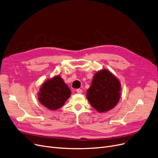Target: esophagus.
Listing matches in <instances>:
<instances>
[{
    "instance_id": "obj_1",
    "label": "esophagus",
    "mask_w": 158,
    "mask_h": 158,
    "mask_svg": "<svg viewBox=\"0 0 158 158\" xmlns=\"http://www.w3.org/2000/svg\"><path fill=\"white\" fill-rule=\"evenodd\" d=\"M76 92L78 93V94H82L83 93V90L82 89H80V88H78L76 90Z\"/></svg>"
}]
</instances>
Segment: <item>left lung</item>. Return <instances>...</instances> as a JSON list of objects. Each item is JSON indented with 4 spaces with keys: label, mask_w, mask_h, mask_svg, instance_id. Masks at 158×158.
I'll return each mask as SVG.
<instances>
[{
    "label": "left lung",
    "mask_w": 158,
    "mask_h": 158,
    "mask_svg": "<svg viewBox=\"0 0 158 158\" xmlns=\"http://www.w3.org/2000/svg\"><path fill=\"white\" fill-rule=\"evenodd\" d=\"M119 81L110 72L102 70L96 73L91 86L87 90L86 98L92 107L99 112L113 108L120 99Z\"/></svg>",
    "instance_id": "1"
}]
</instances>
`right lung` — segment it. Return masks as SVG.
<instances>
[{
	"instance_id": "right-lung-1",
	"label": "right lung",
	"mask_w": 158,
	"mask_h": 158,
	"mask_svg": "<svg viewBox=\"0 0 158 158\" xmlns=\"http://www.w3.org/2000/svg\"><path fill=\"white\" fill-rule=\"evenodd\" d=\"M70 94L69 87L59 75H57L41 86L39 92V100L46 108L56 110L64 104Z\"/></svg>"
}]
</instances>
